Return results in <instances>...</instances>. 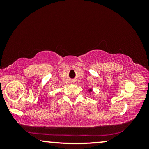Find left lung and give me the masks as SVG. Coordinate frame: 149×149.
I'll use <instances>...</instances> for the list:
<instances>
[{
    "label": "left lung",
    "mask_w": 149,
    "mask_h": 149,
    "mask_svg": "<svg viewBox=\"0 0 149 149\" xmlns=\"http://www.w3.org/2000/svg\"><path fill=\"white\" fill-rule=\"evenodd\" d=\"M89 91H91V89H90V90H89Z\"/></svg>",
    "instance_id": "obj_1"
}]
</instances>
